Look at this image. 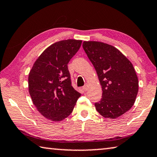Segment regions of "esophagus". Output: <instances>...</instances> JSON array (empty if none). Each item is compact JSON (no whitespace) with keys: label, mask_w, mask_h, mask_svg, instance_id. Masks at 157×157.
I'll list each match as a JSON object with an SVG mask.
<instances>
[{"label":"esophagus","mask_w":157,"mask_h":157,"mask_svg":"<svg viewBox=\"0 0 157 157\" xmlns=\"http://www.w3.org/2000/svg\"><path fill=\"white\" fill-rule=\"evenodd\" d=\"M87 89H88L87 84H85V85H84V86H83V90H84V91H87Z\"/></svg>","instance_id":"1"}]
</instances>
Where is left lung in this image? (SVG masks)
<instances>
[{
	"instance_id": "8db88e82",
	"label": "left lung",
	"mask_w": 157,
	"mask_h": 157,
	"mask_svg": "<svg viewBox=\"0 0 157 157\" xmlns=\"http://www.w3.org/2000/svg\"><path fill=\"white\" fill-rule=\"evenodd\" d=\"M82 46L102 86V98L95 103L96 110L105 118H117L130 110L138 92L133 64L110 44L84 41Z\"/></svg>"
}]
</instances>
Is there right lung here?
I'll list each match as a JSON object with an SVG mask.
<instances>
[{
  "label": "right lung",
  "mask_w": 157,
  "mask_h": 157,
  "mask_svg": "<svg viewBox=\"0 0 157 157\" xmlns=\"http://www.w3.org/2000/svg\"><path fill=\"white\" fill-rule=\"evenodd\" d=\"M82 40H66L47 47L29 75V90L35 106L52 121L63 120L71 114L81 94L72 86L68 63L79 50Z\"/></svg>",
  "instance_id": "right-lung-1"
}]
</instances>
